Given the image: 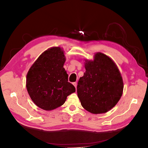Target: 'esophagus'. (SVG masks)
Returning a JSON list of instances; mask_svg holds the SVG:
<instances>
[{"instance_id":"1","label":"esophagus","mask_w":148,"mask_h":148,"mask_svg":"<svg viewBox=\"0 0 148 148\" xmlns=\"http://www.w3.org/2000/svg\"><path fill=\"white\" fill-rule=\"evenodd\" d=\"M73 84L74 85V86L75 87V88H77V82H74V83H73Z\"/></svg>"}]
</instances>
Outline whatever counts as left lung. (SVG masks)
<instances>
[{
	"mask_svg": "<svg viewBox=\"0 0 148 148\" xmlns=\"http://www.w3.org/2000/svg\"><path fill=\"white\" fill-rule=\"evenodd\" d=\"M86 71L79 78L77 94L84 109L95 114L106 113L117 104L122 95L123 83L114 61L98 52L93 61H86Z\"/></svg>",
	"mask_w": 148,
	"mask_h": 148,
	"instance_id": "left-lung-1",
	"label": "left lung"
}]
</instances>
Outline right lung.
<instances>
[{
    "mask_svg": "<svg viewBox=\"0 0 148 148\" xmlns=\"http://www.w3.org/2000/svg\"><path fill=\"white\" fill-rule=\"evenodd\" d=\"M65 57L59 47L47 49L31 66L26 76V89L34 104L51 110L63 105L66 97L75 92L68 82L64 64Z\"/></svg>",
    "mask_w": 148,
    "mask_h": 148,
    "instance_id": "right-lung-1",
    "label": "right lung"
}]
</instances>
